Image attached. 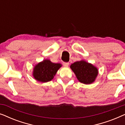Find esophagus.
Masks as SVG:
<instances>
[{
  "label": "esophagus",
  "instance_id": "obj_1",
  "mask_svg": "<svg viewBox=\"0 0 125 125\" xmlns=\"http://www.w3.org/2000/svg\"><path fill=\"white\" fill-rule=\"evenodd\" d=\"M69 62H63V65L65 67H68V65H69Z\"/></svg>",
  "mask_w": 125,
  "mask_h": 125
}]
</instances>
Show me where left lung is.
I'll list each match as a JSON object with an SVG mask.
<instances>
[{
	"mask_svg": "<svg viewBox=\"0 0 125 125\" xmlns=\"http://www.w3.org/2000/svg\"><path fill=\"white\" fill-rule=\"evenodd\" d=\"M70 68L78 81L83 84L93 83L98 74V68L83 60L74 62Z\"/></svg>",
	"mask_w": 125,
	"mask_h": 125,
	"instance_id": "8db88e82",
	"label": "left lung"
}]
</instances>
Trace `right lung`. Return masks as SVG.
I'll list each match as a JSON object with an SVG mask.
<instances>
[{
    "label": "right lung",
    "mask_w": 125,
    "mask_h": 125,
    "mask_svg": "<svg viewBox=\"0 0 125 125\" xmlns=\"http://www.w3.org/2000/svg\"><path fill=\"white\" fill-rule=\"evenodd\" d=\"M62 64L53 63L48 59H45L34 66L33 75L34 78L41 83H47L54 78Z\"/></svg>",
    "instance_id": "right-lung-1"
}]
</instances>
